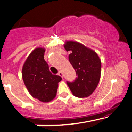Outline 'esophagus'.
Returning a JSON list of instances; mask_svg holds the SVG:
<instances>
[{
    "label": "esophagus",
    "instance_id": "34e87169",
    "mask_svg": "<svg viewBox=\"0 0 132 132\" xmlns=\"http://www.w3.org/2000/svg\"><path fill=\"white\" fill-rule=\"evenodd\" d=\"M58 75H59V76H60V77H62V78H63V74H62V72H59V73H58Z\"/></svg>",
    "mask_w": 132,
    "mask_h": 132
}]
</instances>
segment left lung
<instances>
[{"label":"left lung","instance_id":"obj_1","mask_svg":"<svg viewBox=\"0 0 132 132\" xmlns=\"http://www.w3.org/2000/svg\"><path fill=\"white\" fill-rule=\"evenodd\" d=\"M64 48L77 77L67 81L70 90L78 98L88 97L96 88L101 75V60L95 51L77 42H66Z\"/></svg>","mask_w":132,"mask_h":132}]
</instances>
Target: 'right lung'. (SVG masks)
Returning <instances> with one entry per match:
<instances>
[{
  "label": "right lung",
  "mask_w": 132,
  "mask_h": 132,
  "mask_svg": "<svg viewBox=\"0 0 132 132\" xmlns=\"http://www.w3.org/2000/svg\"><path fill=\"white\" fill-rule=\"evenodd\" d=\"M44 48H36L29 55L23 69L24 83L30 94L42 102L52 100L56 94L58 83L62 78L53 75L44 60Z\"/></svg>",
  "instance_id": "1"
}]
</instances>
